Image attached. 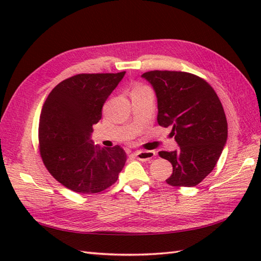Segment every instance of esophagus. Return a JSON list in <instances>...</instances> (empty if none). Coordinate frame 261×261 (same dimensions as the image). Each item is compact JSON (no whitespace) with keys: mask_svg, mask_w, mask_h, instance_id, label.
<instances>
[{"mask_svg":"<svg viewBox=\"0 0 261 261\" xmlns=\"http://www.w3.org/2000/svg\"><path fill=\"white\" fill-rule=\"evenodd\" d=\"M135 156L137 157V159L141 160V162H149V160H151L154 156H156V152H154V151L138 150V151H136Z\"/></svg>","mask_w":261,"mask_h":261,"instance_id":"esophagus-1","label":"esophagus"}]
</instances>
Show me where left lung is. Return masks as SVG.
Here are the masks:
<instances>
[{
    "label": "left lung",
    "mask_w": 261,
    "mask_h": 261,
    "mask_svg": "<svg viewBox=\"0 0 261 261\" xmlns=\"http://www.w3.org/2000/svg\"><path fill=\"white\" fill-rule=\"evenodd\" d=\"M157 97L158 124L171 126L178 150L159 151L173 165L167 184L192 187L215 167L228 139V122L207 82L185 71L151 70L141 75Z\"/></svg>",
    "instance_id": "1"
}]
</instances>
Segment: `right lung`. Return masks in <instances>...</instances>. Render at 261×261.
Returning a JSON list of instances; mask_svg holds the SVG:
<instances>
[{
  "instance_id": "obj_1",
  "label": "right lung",
  "mask_w": 261,
  "mask_h": 261,
  "mask_svg": "<svg viewBox=\"0 0 261 261\" xmlns=\"http://www.w3.org/2000/svg\"><path fill=\"white\" fill-rule=\"evenodd\" d=\"M125 75L79 74L63 81L49 94L39 121V145L46 168L70 191L98 193L113 185L126 154L120 146L94 145L93 125L102 108Z\"/></svg>"
}]
</instances>
